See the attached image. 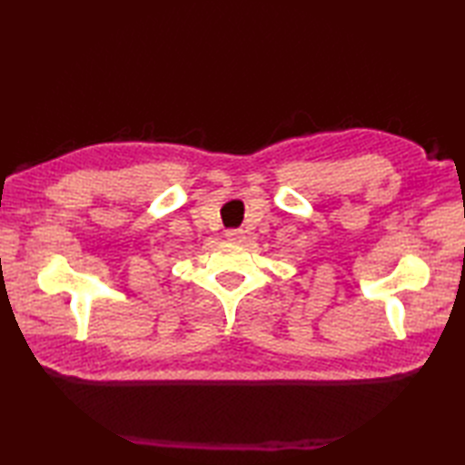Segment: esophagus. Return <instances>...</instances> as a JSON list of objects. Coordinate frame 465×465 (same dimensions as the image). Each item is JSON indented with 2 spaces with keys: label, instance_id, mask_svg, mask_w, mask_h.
Wrapping results in <instances>:
<instances>
[{
  "label": "esophagus",
  "instance_id": "34e87169",
  "mask_svg": "<svg viewBox=\"0 0 465 465\" xmlns=\"http://www.w3.org/2000/svg\"><path fill=\"white\" fill-rule=\"evenodd\" d=\"M225 235H227V240H230V242H242L243 240L242 230H232V232H227Z\"/></svg>",
  "mask_w": 465,
  "mask_h": 465
}]
</instances>
